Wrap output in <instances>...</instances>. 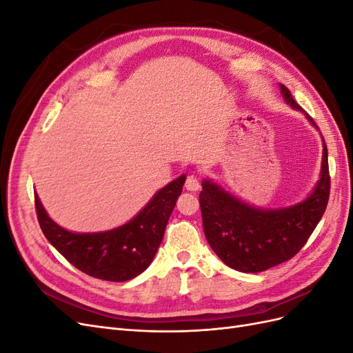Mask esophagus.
Here are the masks:
<instances>
[{
    "label": "esophagus",
    "instance_id": "esophagus-1",
    "mask_svg": "<svg viewBox=\"0 0 353 353\" xmlns=\"http://www.w3.org/2000/svg\"><path fill=\"white\" fill-rule=\"evenodd\" d=\"M185 188L188 191H199L200 190V181L196 175H188L185 181Z\"/></svg>",
    "mask_w": 353,
    "mask_h": 353
}]
</instances>
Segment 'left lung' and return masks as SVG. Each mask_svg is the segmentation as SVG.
<instances>
[{
  "mask_svg": "<svg viewBox=\"0 0 353 353\" xmlns=\"http://www.w3.org/2000/svg\"><path fill=\"white\" fill-rule=\"evenodd\" d=\"M287 104L302 112L290 91L280 83ZM323 138V137H321ZM200 208L203 230L212 250L230 268L240 272H262L283 263L301 250L321 221L330 196L328 153L323 138V160L319 179L302 201L279 209H262L234 196L210 178L201 181Z\"/></svg>",
  "mask_w": 353,
  "mask_h": 353,
  "instance_id": "1",
  "label": "left lung"
}]
</instances>
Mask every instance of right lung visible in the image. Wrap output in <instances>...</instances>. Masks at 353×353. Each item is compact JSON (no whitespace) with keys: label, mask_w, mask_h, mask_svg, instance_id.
<instances>
[{"label":"right lung","mask_w":353,"mask_h":353,"mask_svg":"<svg viewBox=\"0 0 353 353\" xmlns=\"http://www.w3.org/2000/svg\"><path fill=\"white\" fill-rule=\"evenodd\" d=\"M185 175L160 188L123 225L100 232H73L52 221L35 193V208L46 239L79 271L94 279L122 283L135 279L152 263Z\"/></svg>","instance_id":"1"}]
</instances>
